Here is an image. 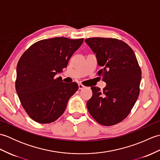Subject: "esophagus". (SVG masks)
Segmentation results:
<instances>
[{
  "instance_id": "34e87169",
  "label": "esophagus",
  "mask_w": 160,
  "mask_h": 160,
  "mask_svg": "<svg viewBox=\"0 0 160 160\" xmlns=\"http://www.w3.org/2000/svg\"><path fill=\"white\" fill-rule=\"evenodd\" d=\"M84 87H85L82 85V84H78V89H84Z\"/></svg>"
}]
</instances>
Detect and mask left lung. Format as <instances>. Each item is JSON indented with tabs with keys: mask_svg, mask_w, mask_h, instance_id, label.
<instances>
[{
	"mask_svg": "<svg viewBox=\"0 0 160 160\" xmlns=\"http://www.w3.org/2000/svg\"><path fill=\"white\" fill-rule=\"evenodd\" d=\"M96 54L98 74L107 85L102 91L91 87L93 95L87 109L98 123L116 124L127 117L140 93L142 71L135 53L127 43L114 38H89L85 40Z\"/></svg>",
	"mask_w": 160,
	"mask_h": 160,
	"instance_id": "obj_1",
	"label": "left lung"
}]
</instances>
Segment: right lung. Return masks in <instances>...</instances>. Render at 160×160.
<instances>
[{
	"label": "right lung",
	"instance_id": "right-lung-1",
	"mask_svg": "<svg viewBox=\"0 0 160 160\" xmlns=\"http://www.w3.org/2000/svg\"><path fill=\"white\" fill-rule=\"evenodd\" d=\"M83 39L64 37L45 39L22 54L16 67V90L24 109L40 124L56 120L76 92V82L65 83L56 75L62 72Z\"/></svg>",
	"mask_w": 160,
	"mask_h": 160
}]
</instances>
